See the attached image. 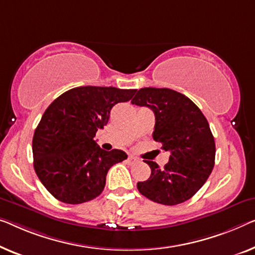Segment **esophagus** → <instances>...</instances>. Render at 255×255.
Segmentation results:
<instances>
[{
    "instance_id": "34e87169",
    "label": "esophagus",
    "mask_w": 255,
    "mask_h": 255,
    "mask_svg": "<svg viewBox=\"0 0 255 255\" xmlns=\"http://www.w3.org/2000/svg\"><path fill=\"white\" fill-rule=\"evenodd\" d=\"M137 161H138V159H136L135 157H131V155H129V157L127 158V162L129 165H134Z\"/></svg>"
}]
</instances>
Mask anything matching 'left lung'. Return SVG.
Instances as JSON below:
<instances>
[{"instance_id":"left-lung-1","label":"left lung","mask_w":255,"mask_h":255,"mask_svg":"<svg viewBox=\"0 0 255 255\" xmlns=\"http://www.w3.org/2000/svg\"><path fill=\"white\" fill-rule=\"evenodd\" d=\"M131 104L153 111V139L170 153L164 168L145 161L151 175L138 182V191L167 206L184 203L203 187L214 167L215 142L207 119L190 98L168 88L139 89Z\"/></svg>"}]
</instances>
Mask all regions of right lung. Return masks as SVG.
I'll list each match as a JSON object with an SVG mask.
<instances>
[{"mask_svg":"<svg viewBox=\"0 0 255 255\" xmlns=\"http://www.w3.org/2000/svg\"><path fill=\"white\" fill-rule=\"evenodd\" d=\"M136 89L78 87L48 106L33 136L34 169L44 188L59 201L82 204L103 192L111 167L127 159L126 152L102 150L94 139L108 124L118 103Z\"/></svg>","mask_w":255,"mask_h":255,"instance_id":"obj_1","label":"right lung"}]
</instances>
